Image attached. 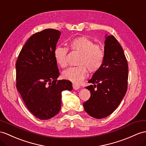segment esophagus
Returning a JSON list of instances; mask_svg holds the SVG:
<instances>
[{"label":"esophagus","mask_w":146,"mask_h":146,"mask_svg":"<svg viewBox=\"0 0 146 146\" xmlns=\"http://www.w3.org/2000/svg\"><path fill=\"white\" fill-rule=\"evenodd\" d=\"M72 87H73V88L74 90H78V89H79V88H80V85L78 84H76V83H73L72 84Z\"/></svg>","instance_id":"esophagus-1"}]
</instances>
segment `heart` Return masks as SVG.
<instances>
[{"label": "heart", "instance_id": "heart-1", "mask_svg": "<svg viewBox=\"0 0 146 146\" xmlns=\"http://www.w3.org/2000/svg\"><path fill=\"white\" fill-rule=\"evenodd\" d=\"M69 48L80 53L76 67H70L62 72L64 79L78 83L86 77L87 70L95 73L101 69L105 59L104 50L102 46L95 44L93 41L84 36L71 40L68 43ZM68 49L62 46H56L54 51V58L59 66L64 68L67 66Z\"/></svg>", "mask_w": 146, "mask_h": 146}]
</instances>
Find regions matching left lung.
<instances>
[{"mask_svg": "<svg viewBox=\"0 0 146 146\" xmlns=\"http://www.w3.org/2000/svg\"><path fill=\"white\" fill-rule=\"evenodd\" d=\"M105 59L101 69L94 74L86 87L90 92L89 100L83 104L92 117L101 119L111 115L126 94L128 66L123 49L113 35H106Z\"/></svg>", "mask_w": 146, "mask_h": 146, "instance_id": "1", "label": "left lung"}]
</instances>
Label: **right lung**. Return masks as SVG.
<instances>
[{"label":"right lung","instance_id":"obj_1","mask_svg":"<svg viewBox=\"0 0 146 146\" xmlns=\"http://www.w3.org/2000/svg\"><path fill=\"white\" fill-rule=\"evenodd\" d=\"M61 32L45 29L35 33L23 46L16 62L17 88L27 108L40 119L56 116L61 108L62 92L72 82L58 80L59 71L54 51Z\"/></svg>","mask_w":146,"mask_h":146}]
</instances>
